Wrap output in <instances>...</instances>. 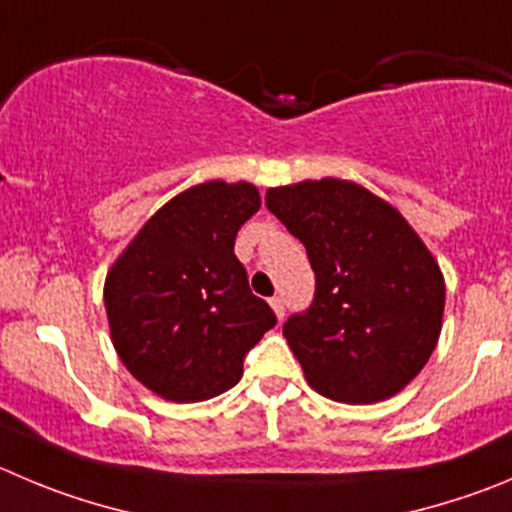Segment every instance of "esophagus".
Wrapping results in <instances>:
<instances>
[{
	"label": "esophagus",
	"mask_w": 512,
	"mask_h": 512,
	"mask_svg": "<svg viewBox=\"0 0 512 512\" xmlns=\"http://www.w3.org/2000/svg\"><path fill=\"white\" fill-rule=\"evenodd\" d=\"M270 308L275 310V315H278V321H283V315H285V300L280 298V295H275V298H270Z\"/></svg>",
	"instance_id": "esophagus-1"
}]
</instances>
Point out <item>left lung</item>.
Here are the masks:
<instances>
[{"instance_id": "left-lung-1", "label": "left lung", "mask_w": 512, "mask_h": 512, "mask_svg": "<svg viewBox=\"0 0 512 512\" xmlns=\"http://www.w3.org/2000/svg\"><path fill=\"white\" fill-rule=\"evenodd\" d=\"M265 204L308 250L315 298L283 328L305 381L326 399L376 404L432 356L444 275L396 207L356 181L272 186Z\"/></svg>"}]
</instances>
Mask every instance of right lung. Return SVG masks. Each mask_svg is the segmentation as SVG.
Listing matches in <instances>:
<instances>
[{
    "instance_id": "right-lung-1",
    "label": "right lung",
    "mask_w": 512,
    "mask_h": 512,
    "mask_svg": "<svg viewBox=\"0 0 512 512\" xmlns=\"http://www.w3.org/2000/svg\"><path fill=\"white\" fill-rule=\"evenodd\" d=\"M260 204L250 181L189 186L138 229L105 275L113 348L161 399L189 404L232 389L245 353L275 326L234 255V237Z\"/></svg>"
}]
</instances>
